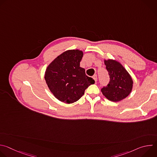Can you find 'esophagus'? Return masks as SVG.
I'll return each instance as SVG.
<instances>
[{"label":"esophagus","instance_id":"obj_1","mask_svg":"<svg viewBox=\"0 0 157 157\" xmlns=\"http://www.w3.org/2000/svg\"><path fill=\"white\" fill-rule=\"evenodd\" d=\"M93 79L95 80L96 82H97V81H98V77H97V75H94L93 76Z\"/></svg>","mask_w":157,"mask_h":157}]
</instances>
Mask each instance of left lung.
I'll return each mask as SVG.
<instances>
[{
    "mask_svg": "<svg viewBox=\"0 0 157 157\" xmlns=\"http://www.w3.org/2000/svg\"><path fill=\"white\" fill-rule=\"evenodd\" d=\"M104 64L109 73L110 81L106 87L101 89V92L109 101H120L131 93L133 80L124 67L117 61L104 59Z\"/></svg>",
    "mask_w": 157,
    "mask_h": 157,
    "instance_id": "left-lung-1",
    "label": "left lung"
}]
</instances>
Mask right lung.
<instances>
[{
	"instance_id": "obj_1",
	"label": "right lung",
	"mask_w": 157,
	"mask_h": 157,
	"mask_svg": "<svg viewBox=\"0 0 157 157\" xmlns=\"http://www.w3.org/2000/svg\"><path fill=\"white\" fill-rule=\"evenodd\" d=\"M82 56L81 50H67L47 67L44 79L50 91L61 102L71 104L78 101L86 88L95 82L80 67Z\"/></svg>"
}]
</instances>
